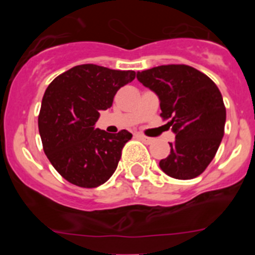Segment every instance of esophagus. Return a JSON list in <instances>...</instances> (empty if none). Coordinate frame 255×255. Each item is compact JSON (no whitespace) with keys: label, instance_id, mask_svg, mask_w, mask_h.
I'll use <instances>...</instances> for the list:
<instances>
[{"label":"esophagus","instance_id":"esophagus-1","mask_svg":"<svg viewBox=\"0 0 255 255\" xmlns=\"http://www.w3.org/2000/svg\"><path fill=\"white\" fill-rule=\"evenodd\" d=\"M137 137L139 138L140 140H143L144 143H146V144H150V143H153V142H154V139H153V138H150V137H145V135L140 134V133H138V134H137Z\"/></svg>","mask_w":255,"mask_h":255}]
</instances>
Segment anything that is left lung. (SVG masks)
<instances>
[{
  "label": "left lung",
  "mask_w": 255,
  "mask_h": 255,
  "mask_svg": "<svg viewBox=\"0 0 255 255\" xmlns=\"http://www.w3.org/2000/svg\"><path fill=\"white\" fill-rule=\"evenodd\" d=\"M138 81L160 101V116L175 134L170 154L159 161L166 175L199 176L215 158L225 134L226 107L215 82L187 65H161L138 71Z\"/></svg>",
  "instance_id": "8db88e82"
}]
</instances>
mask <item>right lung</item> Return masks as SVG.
Listing matches in <instances>:
<instances>
[{
    "instance_id": "add662e5",
    "label": "right lung",
    "mask_w": 255,
    "mask_h": 255,
    "mask_svg": "<svg viewBox=\"0 0 255 255\" xmlns=\"http://www.w3.org/2000/svg\"><path fill=\"white\" fill-rule=\"evenodd\" d=\"M134 78L132 70L84 64L59 75L45 90L38 117L43 149L69 182L91 189L115 173L132 134L126 129L107 133L95 125L100 111L110 109L118 90Z\"/></svg>"
}]
</instances>
